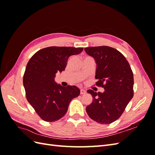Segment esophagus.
Returning <instances> with one entry per match:
<instances>
[{
    "label": "esophagus",
    "instance_id": "1",
    "mask_svg": "<svg viewBox=\"0 0 155 155\" xmlns=\"http://www.w3.org/2000/svg\"><path fill=\"white\" fill-rule=\"evenodd\" d=\"M86 93V91L84 90V89H81L80 90V94H85Z\"/></svg>",
    "mask_w": 155,
    "mask_h": 155
}]
</instances>
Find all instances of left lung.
<instances>
[{
    "mask_svg": "<svg viewBox=\"0 0 155 155\" xmlns=\"http://www.w3.org/2000/svg\"><path fill=\"white\" fill-rule=\"evenodd\" d=\"M86 53L94 58L97 68L96 85L104 92L88 90L93 101L86 107L90 118L101 124L118 120L134 96L133 73L125 56L116 49L107 46L87 47Z\"/></svg>",
    "mask_w": 155,
    "mask_h": 155,
    "instance_id": "obj_1",
    "label": "left lung"
}]
</instances>
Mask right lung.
<instances>
[{"label":"right lung","mask_w":155,"mask_h":155,"mask_svg":"<svg viewBox=\"0 0 155 155\" xmlns=\"http://www.w3.org/2000/svg\"><path fill=\"white\" fill-rule=\"evenodd\" d=\"M83 50V48L50 46L37 51L29 60L23 85L28 101L43 120L52 122L61 118L70 102L80 94L77 87L58 85L54 78L56 73L64 70L69 57Z\"/></svg>","instance_id":"right-lung-1"}]
</instances>
